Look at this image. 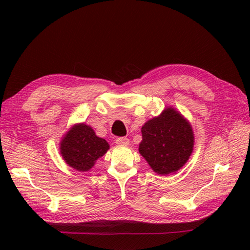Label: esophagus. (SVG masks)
Wrapping results in <instances>:
<instances>
[{
    "label": "esophagus",
    "instance_id": "34e87169",
    "mask_svg": "<svg viewBox=\"0 0 250 250\" xmlns=\"http://www.w3.org/2000/svg\"><path fill=\"white\" fill-rule=\"evenodd\" d=\"M116 143L119 144V145L127 146L128 144H129V140H128V139L125 138V137H121V138H117V139H116Z\"/></svg>",
    "mask_w": 250,
    "mask_h": 250
}]
</instances>
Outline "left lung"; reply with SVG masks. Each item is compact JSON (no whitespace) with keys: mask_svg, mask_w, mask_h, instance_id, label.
<instances>
[{"mask_svg":"<svg viewBox=\"0 0 250 250\" xmlns=\"http://www.w3.org/2000/svg\"><path fill=\"white\" fill-rule=\"evenodd\" d=\"M142 135L140 153L152 170L162 175L179 170L193 151L192 127L173 108L148 121L142 127Z\"/></svg>","mask_w":250,"mask_h":250,"instance_id":"left-lung-1","label":"left lung"}]
</instances>
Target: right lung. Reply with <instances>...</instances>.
Wrapping results in <instances>:
<instances>
[{
    "instance_id": "obj_1",
    "label": "right lung",
    "mask_w": 250,
    "mask_h": 250,
    "mask_svg": "<svg viewBox=\"0 0 250 250\" xmlns=\"http://www.w3.org/2000/svg\"><path fill=\"white\" fill-rule=\"evenodd\" d=\"M108 149V143L98 138L92 128L85 124L72 127L60 144V153L65 163L80 172L88 171Z\"/></svg>"
}]
</instances>
